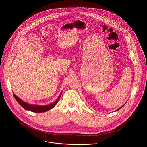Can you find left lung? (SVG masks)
<instances>
[{"instance_id":"8db88e82","label":"left lung","mask_w":147,"mask_h":147,"mask_svg":"<svg viewBox=\"0 0 147 147\" xmlns=\"http://www.w3.org/2000/svg\"><path fill=\"white\" fill-rule=\"evenodd\" d=\"M125 104H124V105H125ZM124 105H123V106H122V107H120V108H119V109H117V111H118V110H119V109H121V108H122V107H123V106H124Z\"/></svg>"}]
</instances>
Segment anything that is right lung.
Returning a JSON list of instances; mask_svg holds the SVG:
<instances>
[{
	"label": "right lung",
	"mask_w": 147,
	"mask_h": 147,
	"mask_svg": "<svg viewBox=\"0 0 147 147\" xmlns=\"http://www.w3.org/2000/svg\"><path fill=\"white\" fill-rule=\"evenodd\" d=\"M61 94H62V92L60 93L59 98H57V99L54 102H52L47 105H35V104H30L22 100L21 98L17 97L15 94H13V96L15 98V99L18 102V104L25 109L33 112H35V113H42V112H45L46 111H48L51 109L53 108L58 102V100L61 97Z\"/></svg>",
	"instance_id": "right-lung-1"
}]
</instances>
